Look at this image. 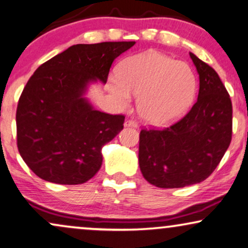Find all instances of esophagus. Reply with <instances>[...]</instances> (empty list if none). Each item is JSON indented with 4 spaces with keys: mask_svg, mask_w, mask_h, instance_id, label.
Instances as JSON below:
<instances>
[{
    "mask_svg": "<svg viewBox=\"0 0 248 248\" xmlns=\"http://www.w3.org/2000/svg\"><path fill=\"white\" fill-rule=\"evenodd\" d=\"M124 127H133V128H137L139 127V124H137L135 120H127L124 122Z\"/></svg>",
    "mask_w": 248,
    "mask_h": 248,
    "instance_id": "esophagus-1",
    "label": "esophagus"
}]
</instances>
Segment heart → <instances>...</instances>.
Segmentation results:
<instances>
[{"instance_id":"1","label":"heart","mask_w":248,"mask_h":248,"mask_svg":"<svg viewBox=\"0 0 248 248\" xmlns=\"http://www.w3.org/2000/svg\"><path fill=\"white\" fill-rule=\"evenodd\" d=\"M109 93L119 104L127 106L140 96L139 112L144 120L155 126L176 121L192 105L197 80L189 65L167 55L147 51L122 62L109 79Z\"/></svg>"}]
</instances>
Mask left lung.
<instances>
[{
    "mask_svg": "<svg viewBox=\"0 0 248 248\" xmlns=\"http://www.w3.org/2000/svg\"><path fill=\"white\" fill-rule=\"evenodd\" d=\"M199 74L192 108L164 129H142L139 162L145 180L162 189L206 180L223 158L232 136V104L224 84L205 62L190 52Z\"/></svg>",
    "mask_w": 248,
    "mask_h": 248,
    "instance_id": "left-lung-1",
    "label": "left lung"
}]
</instances>
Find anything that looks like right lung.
<instances>
[{
    "instance_id": "obj_1",
    "label": "right lung",
    "mask_w": 248,
    "mask_h": 248,
    "mask_svg": "<svg viewBox=\"0 0 248 248\" xmlns=\"http://www.w3.org/2000/svg\"><path fill=\"white\" fill-rule=\"evenodd\" d=\"M134 45H75L34 72L18 102L16 124L18 150L36 176L74 186L99 170L102 147L122 130L124 115L97 111L83 95L89 83H106L112 62Z\"/></svg>"
}]
</instances>
